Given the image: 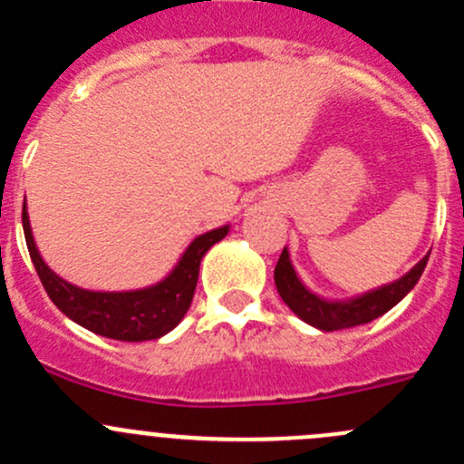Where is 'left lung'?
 <instances>
[{"label":"left lung","mask_w":464,"mask_h":464,"mask_svg":"<svg viewBox=\"0 0 464 464\" xmlns=\"http://www.w3.org/2000/svg\"><path fill=\"white\" fill-rule=\"evenodd\" d=\"M427 260L429 256H424L413 269L406 271L401 278L392 280V283L382 285V287L371 289L366 294H359L354 298H345V301H330V298H323L305 287V283L298 278L296 269H294L287 246H285L278 258V265L274 269V280L285 305L298 319L305 321L307 325L316 327V330L334 332L345 330V327L363 325V323L375 321L377 316L392 310L418 285L420 276H422L424 266H427Z\"/></svg>","instance_id":"left-lung-1"}]
</instances>
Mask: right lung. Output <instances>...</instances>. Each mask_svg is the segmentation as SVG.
<instances>
[{"label": "right lung", "instance_id": "right-lung-1", "mask_svg": "<svg viewBox=\"0 0 464 464\" xmlns=\"http://www.w3.org/2000/svg\"><path fill=\"white\" fill-rule=\"evenodd\" d=\"M22 224H24L31 260L53 305L85 330L116 341H152L175 330L193 303L199 262L206 251L228 233V224H224L195 237L170 274L150 287L130 289V292H92L60 278L42 260L33 240L26 204L22 210Z\"/></svg>", "mask_w": 464, "mask_h": 464}]
</instances>
